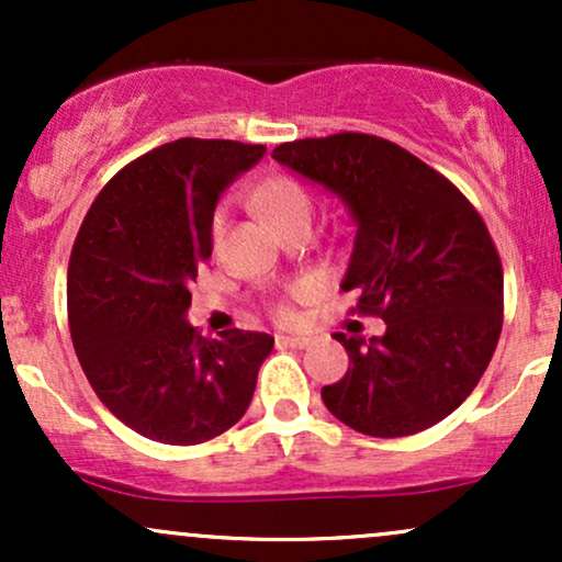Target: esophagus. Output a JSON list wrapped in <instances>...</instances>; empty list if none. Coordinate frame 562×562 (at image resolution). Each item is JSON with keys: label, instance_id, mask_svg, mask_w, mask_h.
Listing matches in <instances>:
<instances>
[{"label": "esophagus", "instance_id": "obj_1", "mask_svg": "<svg viewBox=\"0 0 562 562\" xmlns=\"http://www.w3.org/2000/svg\"><path fill=\"white\" fill-rule=\"evenodd\" d=\"M277 344L290 346V348H308L314 340L308 338V335H280V338H277Z\"/></svg>", "mask_w": 562, "mask_h": 562}]
</instances>
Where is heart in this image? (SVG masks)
<instances>
[{
    "instance_id": "heart-1",
    "label": "heart",
    "mask_w": 562,
    "mask_h": 562,
    "mask_svg": "<svg viewBox=\"0 0 562 562\" xmlns=\"http://www.w3.org/2000/svg\"><path fill=\"white\" fill-rule=\"evenodd\" d=\"M256 205L261 209V214L274 224L277 229L288 227V224L301 222V218H312L314 203L312 195L306 192V187L290 177H274L269 182H263L259 190H256ZM224 235V214H216L214 229H211V237H214V245L222 243ZM277 319H290L293 317V308L288 303H274L272 306Z\"/></svg>"
}]
</instances>
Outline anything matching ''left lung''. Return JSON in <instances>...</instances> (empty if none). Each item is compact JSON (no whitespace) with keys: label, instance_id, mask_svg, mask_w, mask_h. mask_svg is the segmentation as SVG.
<instances>
[{"label":"left lung","instance_id":"left-lung-1","mask_svg":"<svg viewBox=\"0 0 562 562\" xmlns=\"http://www.w3.org/2000/svg\"><path fill=\"white\" fill-rule=\"evenodd\" d=\"M274 160L344 200L357 224L344 290L383 335L335 333L351 359L322 402L375 438L420 434L473 393L502 333V261L470 200L383 137L340 132L274 147Z\"/></svg>","mask_w":562,"mask_h":562}]
</instances>
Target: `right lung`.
<instances>
[{
    "label": "right lung",
    "mask_w": 562,
    "mask_h": 562,
    "mask_svg": "<svg viewBox=\"0 0 562 562\" xmlns=\"http://www.w3.org/2000/svg\"><path fill=\"white\" fill-rule=\"evenodd\" d=\"M263 145L184 137L132 160L83 216L68 263V325L83 375L121 423L173 447L211 441L248 409L267 333L203 338L187 322L214 209Z\"/></svg>",
    "instance_id": "right-lung-1"
}]
</instances>
